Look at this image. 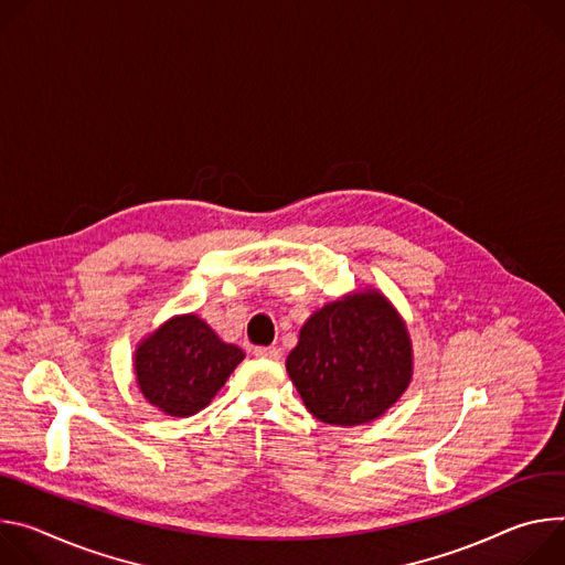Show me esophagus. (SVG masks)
I'll use <instances>...</instances> for the list:
<instances>
[{"label": "esophagus", "mask_w": 565, "mask_h": 565, "mask_svg": "<svg viewBox=\"0 0 565 565\" xmlns=\"http://www.w3.org/2000/svg\"><path fill=\"white\" fill-rule=\"evenodd\" d=\"M254 354H256L258 359L278 361V359H280V348H274V345H269V348H256V350H254Z\"/></svg>", "instance_id": "obj_1"}]
</instances>
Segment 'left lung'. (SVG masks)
<instances>
[{
  "mask_svg": "<svg viewBox=\"0 0 565 565\" xmlns=\"http://www.w3.org/2000/svg\"><path fill=\"white\" fill-rule=\"evenodd\" d=\"M287 372L317 419L359 426L382 417L408 388L411 334L384 294H348L305 321Z\"/></svg>",
  "mask_w": 565,
  "mask_h": 565,
  "instance_id": "obj_1",
  "label": "left lung"
}]
</instances>
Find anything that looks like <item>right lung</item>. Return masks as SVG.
I'll list each match as a JSON object with an SVG mask.
<instances>
[{
  "instance_id": "1",
  "label": "right lung",
  "mask_w": 565,
  "mask_h": 565,
  "mask_svg": "<svg viewBox=\"0 0 565 565\" xmlns=\"http://www.w3.org/2000/svg\"><path fill=\"white\" fill-rule=\"evenodd\" d=\"M244 352L224 343L198 315L166 321L135 352L137 384L143 397L172 417L206 408L226 384Z\"/></svg>"
}]
</instances>
